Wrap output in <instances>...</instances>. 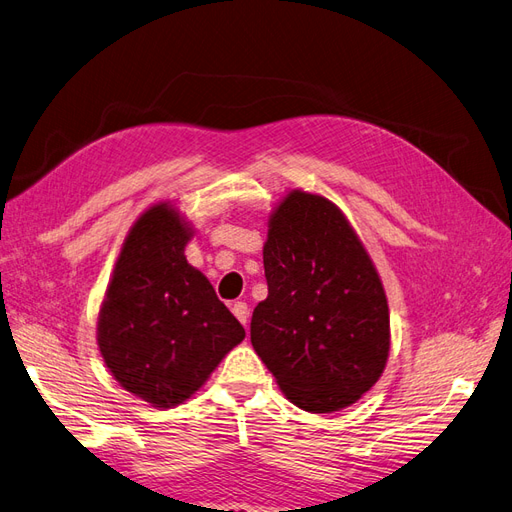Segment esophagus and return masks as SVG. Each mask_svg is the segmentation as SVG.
Returning a JSON list of instances; mask_svg holds the SVG:
<instances>
[{
	"instance_id": "34e87169",
	"label": "esophagus",
	"mask_w": 512,
	"mask_h": 512,
	"mask_svg": "<svg viewBox=\"0 0 512 512\" xmlns=\"http://www.w3.org/2000/svg\"><path fill=\"white\" fill-rule=\"evenodd\" d=\"M230 309H232V314L239 318L243 327H247V316H250V307H247V303L245 301H235Z\"/></svg>"
}]
</instances>
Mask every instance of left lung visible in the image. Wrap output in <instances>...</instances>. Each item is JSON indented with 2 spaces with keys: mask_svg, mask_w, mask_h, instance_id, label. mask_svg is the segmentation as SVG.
I'll return each instance as SVG.
<instances>
[{
  "mask_svg": "<svg viewBox=\"0 0 512 512\" xmlns=\"http://www.w3.org/2000/svg\"><path fill=\"white\" fill-rule=\"evenodd\" d=\"M269 297L252 314V346L282 393L307 412H335L382 376L389 305L374 262L331 200L292 190L262 250Z\"/></svg>",
  "mask_w": 512,
  "mask_h": 512,
  "instance_id": "obj_1",
  "label": "left lung"
}]
</instances>
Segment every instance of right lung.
<instances>
[{
    "instance_id": "right-lung-1",
    "label": "right lung",
    "mask_w": 512,
    "mask_h": 512,
    "mask_svg": "<svg viewBox=\"0 0 512 512\" xmlns=\"http://www.w3.org/2000/svg\"><path fill=\"white\" fill-rule=\"evenodd\" d=\"M179 213L153 205L123 241L98 318V346L123 389L156 408L192 397L245 329L183 256Z\"/></svg>"
}]
</instances>
